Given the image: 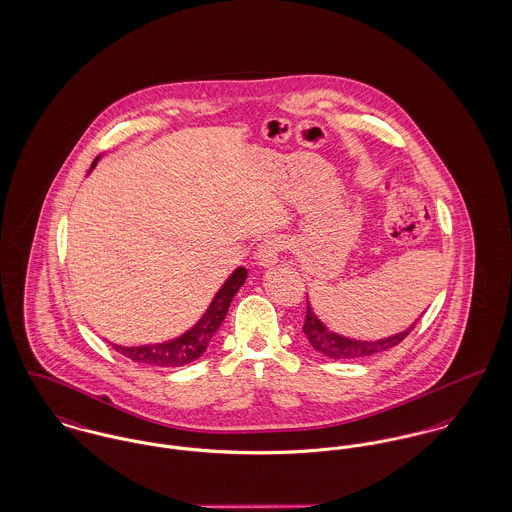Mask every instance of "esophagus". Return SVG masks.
I'll return each instance as SVG.
<instances>
[{"instance_id": "1", "label": "esophagus", "mask_w": 512, "mask_h": 512, "mask_svg": "<svg viewBox=\"0 0 512 512\" xmlns=\"http://www.w3.org/2000/svg\"><path fill=\"white\" fill-rule=\"evenodd\" d=\"M282 249H284V241L280 237H265L259 243V247H257V261H259V265H263V267L275 265Z\"/></svg>"}]
</instances>
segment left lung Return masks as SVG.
Returning <instances> with one entry per match:
<instances>
[{
  "label": "left lung",
  "mask_w": 512,
  "mask_h": 512,
  "mask_svg": "<svg viewBox=\"0 0 512 512\" xmlns=\"http://www.w3.org/2000/svg\"><path fill=\"white\" fill-rule=\"evenodd\" d=\"M308 302V300H306ZM417 323V321H415ZM415 323L397 333L394 337H388V339H380V341H354V339H347V337H341L333 331H329L314 314L310 302H308V310H306V319H304V333L308 337V341L312 343L315 351H319L329 358H335V360H351V358H362V356H370V354L382 353V351H388L395 345H399L415 327Z\"/></svg>",
  "instance_id": "8db88e82"
}]
</instances>
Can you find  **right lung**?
<instances>
[{
  "label": "right lung",
  "instance_id": "add662e5",
  "mask_svg": "<svg viewBox=\"0 0 512 512\" xmlns=\"http://www.w3.org/2000/svg\"><path fill=\"white\" fill-rule=\"evenodd\" d=\"M95 161H93V165H95ZM245 278H247V271L243 267L236 269L234 275L230 276L224 282V286L218 290V294L214 296L208 310L198 319L197 325L191 327L181 337L167 341V343L144 345V347L113 345V349L134 362H142V364H150V366H165V368H175V366H183V364L197 360L198 356L206 351L210 339L222 325L224 317L228 314V308H230L237 290L245 282Z\"/></svg>",
  "mask_w": 512,
  "mask_h": 512
}]
</instances>
